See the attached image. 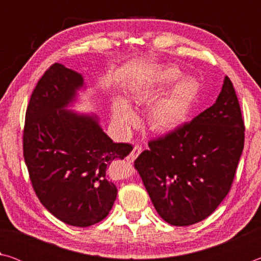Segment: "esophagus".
I'll return each mask as SVG.
<instances>
[{"label": "esophagus", "instance_id": "esophagus-1", "mask_svg": "<svg viewBox=\"0 0 261 261\" xmlns=\"http://www.w3.org/2000/svg\"><path fill=\"white\" fill-rule=\"evenodd\" d=\"M141 152H143V147L139 146V145H136V146L134 147V149H132V151H131V153L129 154V155H127L126 160L129 161V162H134L136 159H137V156H138Z\"/></svg>", "mask_w": 261, "mask_h": 261}]
</instances>
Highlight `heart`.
<instances>
[{"label":"heart","mask_w":261,"mask_h":261,"mask_svg":"<svg viewBox=\"0 0 261 261\" xmlns=\"http://www.w3.org/2000/svg\"><path fill=\"white\" fill-rule=\"evenodd\" d=\"M183 76L175 65H168L153 74L151 81L132 90L131 98L136 103H151L163 92L149 112V124L156 132L174 130L183 124L197 103L200 95V84L193 77ZM113 117L118 125L127 126L137 121L136 114L129 103L117 99L113 106Z\"/></svg>","instance_id":"heart-1"}]
</instances>
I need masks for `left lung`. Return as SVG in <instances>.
Masks as SVG:
<instances>
[{"mask_svg":"<svg viewBox=\"0 0 261 261\" xmlns=\"http://www.w3.org/2000/svg\"><path fill=\"white\" fill-rule=\"evenodd\" d=\"M244 132L235 88L226 77L213 106L148 141L135 169L166 222L191 226L218 208L235 178Z\"/></svg>","mask_w":261,"mask_h":261,"instance_id":"8db88e82","label":"left lung"}]
</instances>
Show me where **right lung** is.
Instances as JSON below:
<instances>
[{"label":"right lung","instance_id":"add662e5","mask_svg":"<svg viewBox=\"0 0 261 261\" xmlns=\"http://www.w3.org/2000/svg\"><path fill=\"white\" fill-rule=\"evenodd\" d=\"M81 86L82 74L62 64L46 70L26 109L23 154L41 204L62 222L84 228L109 214L117 189L108 169L134 147L113 143L95 117L64 109Z\"/></svg>","mask_w":261,"mask_h":261}]
</instances>
